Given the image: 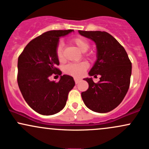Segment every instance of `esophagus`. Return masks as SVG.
Masks as SVG:
<instances>
[{"mask_svg":"<svg viewBox=\"0 0 149 149\" xmlns=\"http://www.w3.org/2000/svg\"><path fill=\"white\" fill-rule=\"evenodd\" d=\"M74 81H75V83H76V84H78V83H79L80 81H81V79H80V78H74Z\"/></svg>","mask_w":149,"mask_h":149,"instance_id":"esophagus-1","label":"esophagus"}]
</instances>
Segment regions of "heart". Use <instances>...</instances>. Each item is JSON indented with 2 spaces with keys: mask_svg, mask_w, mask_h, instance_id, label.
<instances>
[{
  "mask_svg": "<svg viewBox=\"0 0 149 149\" xmlns=\"http://www.w3.org/2000/svg\"><path fill=\"white\" fill-rule=\"evenodd\" d=\"M72 43L77 47V48L83 53H85L89 49L90 45L86 39L82 37H77L72 39ZM56 55L59 59L63 58V45L58 44L56 48ZM88 65L86 62L77 63H70L65 67V72L74 77H81L87 70Z\"/></svg>",
  "mask_w": 149,
  "mask_h": 149,
  "instance_id": "b5f03b06",
  "label": "heart"
}]
</instances>
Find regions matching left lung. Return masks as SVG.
I'll return each mask as SVG.
<instances>
[{
  "label": "left lung",
  "instance_id": "1",
  "mask_svg": "<svg viewBox=\"0 0 149 149\" xmlns=\"http://www.w3.org/2000/svg\"><path fill=\"white\" fill-rule=\"evenodd\" d=\"M78 33L95 44L97 59L88 74L100 76L97 83L91 77L83 79L89 85L81 93L83 102L93 112H110L122 102L128 91L132 63L125 48L107 32L78 30Z\"/></svg>",
  "mask_w": 149,
  "mask_h": 149
}]
</instances>
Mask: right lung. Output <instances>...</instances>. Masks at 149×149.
Masks as SVG:
<instances>
[{"mask_svg":"<svg viewBox=\"0 0 149 149\" xmlns=\"http://www.w3.org/2000/svg\"><path fill=\"white\" fill-rule=\"evenodd\" d=\"M73 29L51 30L29 42L17 61V83L24 100L42 115L59 112L66 104L68 94L75 86L72 76L63 75L58 82L52 81L53 73L61 75L56 68L59 61L56 48L60 37Z\"/></svg>","mask_w":149,"mask_h":149,"instance_id":"obj_1","label":"right lung"}]
</instances>
